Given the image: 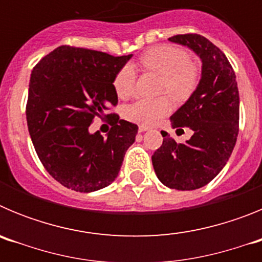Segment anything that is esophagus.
Instances as JSON below:
<instances>
[{
	"instance_id": "esophagus-1",
	"label": "esophagus",
	"mask_w": 262,
	"mask_h": 262,
	"mask_svg": "<svg viewBox=\"0 0 262 262\" xmlns=\"http://www.w3.org/2000/svg\"><path fill=\"white\" fill-rule=\"evenodd\" d=\"M147 129H149V127L148 126H139V133H144V131H147Z\"/></svg>"
}]
</instances>
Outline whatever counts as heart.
Instances as JSON below:
<instances>
[{
  "instance_id": "1",
  "label": "heart",
  "mask_w": 262,
  "mask_h": 262,
  "mask_svg": "<svg viewBox=\"0 0 262 262\" xmlns=\"http://www.w3.org/2000/svg\"><path fill=\"white\" fill-rule=\"evenodd\" d=\"M144 68L163 75L161 92L169 93L177 101H184L195 89L200 71L190 60L189 53L180 47L163 45L148 50L140 57ZM135 71L131 64H126L118 71L114 78V89L119 98H128L135 92ZM172 108L166 96L159 98H140L124 108V117L131 122L152 126L163 119Z\"/></svg>"
}]
</instances>
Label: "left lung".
I'll return each instance as SVG.
<instances>
[{
	"label": "left lung",
	"mask_w": 262,
	"mask_h": 262,
	"mask_svg": "<svg viewBox=\"0 0 262 262\" xmlns=\"http://www.w3.org/2000/svg\"><path fill=\"white\" fill-rule=\"evenodd\" d=\"M170 41L186 46L202 60L195 92L170 117L173 128L189 127L193 135L177 143L166 133L152 156L157 178L177 190H195L212 181L226 165L239 134V89L235 71L223 52L198 34H181Z\"/></svg>",
	"instance_id": "left-lung-1"
}]
</instances>
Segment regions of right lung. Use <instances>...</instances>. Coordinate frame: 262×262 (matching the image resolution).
Instances as JSON below:
<instances>
[{
  "mask_svg": "<svg viewBox=\"0 0 262 262\" xmlns=\"http://www.w3.org/2000/svg\"><path fill=\"white\" fill-rule=\"evenodd\" d=\"M131 56L60 46L32 69L26 105L29 133L46 170L62 186L90 193L117 178L138 126L106 111L117 106L113 82ZM96 116L111 118L107 138L89 134Z\"/></svg>",
  "mask_w": 262,
  "mask_h": 262,
  "instance_id": "obj_1",
  "label": "right lung"
}]
</instances>
